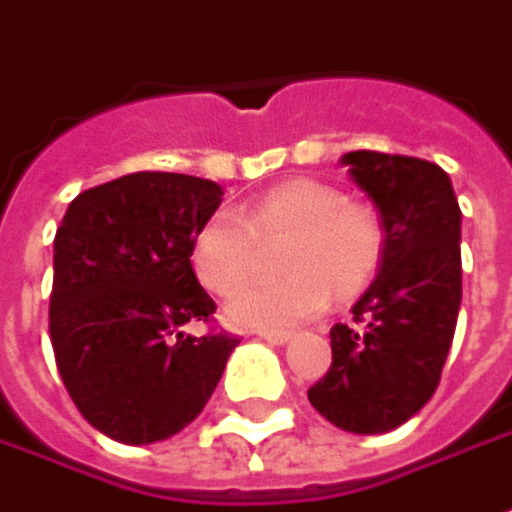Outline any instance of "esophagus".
Masks as SVG:
<instances>
[{
    "instance_id": "34e87169",
    "label": "esophagus",
    "mask_w": 512,
    "mask_h": 512,
    "mask_svg": "<svg viewBox=\"0 0 512 512\" xmlns=\"http://www.w3.org/2000/svg\"><path fill=\"white\" fill-rule=\"evenodd\" d=\"M260 337L272 345H286L291 340V331H260Z\"/></svg>"
}]
</instances>
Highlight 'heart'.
<instances>
[{
	"instance_id": "heart-1",
	"label": "heart",
	"mask_w": 512,
	"mask_h": 512,
	"mask_svg": "<svg viewBox=\"0 0 512 512\" xmlns=\"http://www.w3.org/2000/svg\"><path fill=\"white\" fill-rule=\"evenodd\" d=\"M274 280L249 283L226 303L223 317L238 328L297 326L337 300L357 297L379 269L385 232L377 212L345 201L337 186L294 178L266 189L243 212L221 209L203 223L192 243V266L215 294L235 291L252 274L257 249L283 240Z\"/></svg>"
}]
</instances>
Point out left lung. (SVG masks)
I'll use <instances>...</instances> for the list:
<instances>
[{
  "label": "left lung",
  "instance_id": "left-lung-1",
  "mask_svg": "<svg viewBox=\"0 0 512 512\" xmlns=\"http://www.w3.org/2000/svg\"><path fill=\"white\" fill-rule=\"evenodd\" d=\"M385 229L379 274L331 328V368L309 402L351 433H388L433 397L462 303V212L448 172L422 158L357 150L343 158Z\"/></svg>",
  "mask_w": 512,
  "mask_h": 512
}]
</instances>
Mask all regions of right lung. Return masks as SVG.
<instances>
[{"label": "right lung", "mask_w": 512, "mask_h": 512, "mask_svg": "<svg viewBox=\"0 0 512 512\" xmlns=\"http://www.w3.org/2000/svg\"><path fill=\"white\" fill-rule=\"evenodd\" d=\"M221 198L206 178L133 172L81 192L56 229V365L81 416L115 442L150 445L184 431L238 345L223 331H181L215 314L189 257Z\"/></svg>", "instance_id": "right-lung-1"}]
</instances>
